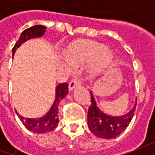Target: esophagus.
<instances>
[{"label": "esophagus", "mask_w": 155, "mask_h": 155, "mask_svg": "<svg viewBox=\"0 0 155 155\" xmlns=\"http://www.w3.org/2000/svg\"><path fill=\"white\" fill-rule=\"evenodd\" d=\"M78 84H79V82H78V79H72V80L70 81V83H69V91H72Z\"/></svg>", "instance_id": "34e87169"}]
</instances>
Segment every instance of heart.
Wrapping results in <instances>:
<instances>
[{
	"label": "heart",
	"instance_id": "obj_1",
	"mask_svg": "<svg viewBox=\"0 0 155 155\" xmlns=\"http://www.w3.org/2000/svg\"><path fill=\"white\" fill-rule=\"evenodd\" d=\"M64 56L69 62L75 65L92 60L90 72L93 76L103 72L115 59L112 50L92 40H77L71 43L64 51Z\"/></svg>",
	"mask_w": 155,
	"mask_h": 155
}]
</instances>
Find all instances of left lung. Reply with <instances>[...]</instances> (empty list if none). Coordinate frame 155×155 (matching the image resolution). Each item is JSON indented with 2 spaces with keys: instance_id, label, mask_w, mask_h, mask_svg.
Instances as JSON below:
<instances>
[{
  "instance_id": "obj_1",
  "label": "left lung",
  "mask_w": 155,
  "mask_h": 155,
  "mask_svg": "<svg viewBox=\"0 0 155 155\" xmlns=\"http://www.w3.org/2000/svg\"><path fill=\"white\" fill-rule=\"evenodd\" d=\"M91 103L88 110V127L96 136L104 139H114L122 134L131 122L136 107L135 103L133 109L126 115L111 116L104 114L97 108L91 91Z\"/></svg>"
}]
</instances>
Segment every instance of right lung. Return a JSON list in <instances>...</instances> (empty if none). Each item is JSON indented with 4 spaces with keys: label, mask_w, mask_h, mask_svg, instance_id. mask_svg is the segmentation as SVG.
Masks as SVG:
<instances>
[{
    "label": "right lung",
    "mask_w": 155,
    "mask_h": 155,
    "mask_svg": "<svg viewBox=\"0 0 155 155\" xmlns=\"http://www.w3.org/2000/svg\"><path fill=\"white\" fill-rule=\"evenodd\" d=\"M45 30H46V27L41 25H36V26H33L24 30L21 33L20 39H18V41L15 43V46L12 49L13 57L15 55L17 48H19L22 43L33 38L41 37L42 35H44ZM67 93H68V84L66 83L59 84L56 87V97H55V101L52 104V106L45 116L40 118H38V119L24 118L23 116L19 115L17 112L16 113L21 122L24 124V126L33 133L43 134V133L52 131L58 126V104L67 95Z\"/></svg>",
    "instance_id": "right-lung-1"
}]
</instances>
